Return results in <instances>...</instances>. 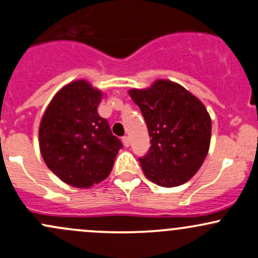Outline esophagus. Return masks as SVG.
I'll list each match as a JSON object with an SVG mask.
<instances>
[{
    "label": "esophagus",
    "instance_id": "34e87169",
    "mask_svg": "<svg viewBox=\"0 0 258 258\" xmlns=\"http://www.w3.org/2000/svg\"><path fill=\"white\" fill-rule=\"evenodd\" d=\"M122 142H123L124 147H128V146H130V138L127 136H123V137H122Z\"/></svg>",
    "mask_w": 258,
    "mask_h": 258
}]
</instances>
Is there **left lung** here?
Segmentation results:
<instances>
[{
    "instance_id": "left-lung-1",
    "label": "left lung",
    "mask_w": 258,
    "mask_h": 258,
    "mask_svg": "<svg viewBox=\"0 0 258 258\" xmlns=\"http://www.w3.org/2000/svg\"><path fill=\"white\" fill-rule=\"evenodd\" d=\"M147 123L151 147L138 158L145 175L159 186L188 181L207 157L211 120L199 99L173 81L157 80L146 90H130Z\"/></svg>"
}]
</instances>
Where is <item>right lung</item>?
Wrapping results in <instances>:
<instances>
[{
  "instance_id": "1",
  "label": "right lung",
  "mask_w": 258,
  "mask_h": 258,
  "mask_svg": "<svg viewBox=\"0 0 258 258\" xmlns=\"http://www.w3.org/2000/svg\"><path fill=\"white\" fill-rule=\"evenodd\" d=\"M102 97L85 80L64 86L48 105L39 126V147L48 168L64 183L90 188L108 177L123 146L97 113Z\"/></svg>"
}]
</instances>
